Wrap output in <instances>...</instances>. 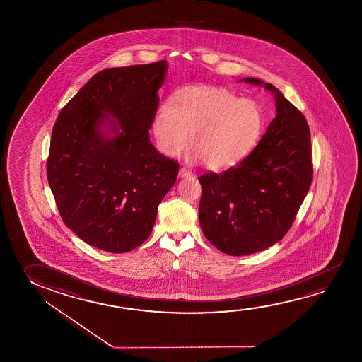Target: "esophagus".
Masks as SVG:
<instances>
[{
  "label": "esophagus",
  "instance_id": "obj_1",
  "mask_svg": "<svg viewBox=\"0 0 362 362\" xmlns=\"http://www.w3.org/2000/svg\"><path fill=\"white\" fill-rule=\"evenodd\" d=\"M179 177H182V178H189V177H192V172H190L189 169H187V168H180Z\"/></svg>",
  "mask_w": 362,
  "mask_h": 362
}]
</instances>
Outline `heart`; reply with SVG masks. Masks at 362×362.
Wrapping results in <instances>:
<instances>
[{"instance_id": "obj_1", "label": "heart", "mask_w": 362, "mask_h": 362, "mask_svg": "<svg viewBox=\"0 0 362 362\" xmlns=\"http://www.w3.org/2000/svg\"><path fill=\"white\" fill-rule=\"evenodd\" d=\"M264 113L230 90L198 86L180 89L155 113L153 131L164 154L179 156L189 146L206 165L226 169L249 154L264 130Z\"/></svg>"}]
</instances>
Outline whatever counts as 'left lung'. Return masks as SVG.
Wrapping results in <instances>:
<instances>
[{
  "label": "left lung",
  "instance_id": "1",
  "mask_svg": "<svg viewBox=\"0 0 362 362\" xmlns=\"http://www.w3.org/2000/svg\"><path fill=\"white\" fill-rule=\"evenodd\" d=\"M243 82L264 84L273 93L276 116L238 165L198 178L202 231L231 256L259 252L284 238L313 175L310 131L303 113L273 84L256 78Z\"/></svg>",
  "mask_w": 362,
  "mask_h": 362
}]
</instances>
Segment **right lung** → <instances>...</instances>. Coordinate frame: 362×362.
<instances>
[{"label":"right lung","instance_id":"1","mask_svg":"<svg viewBox=\"0 0 362 362\" xmlns=\"http://www.w3.org/2000/svg\"><path fill=\"white\" fill-rule=\"evenodd\" d=\"M166 69L160 60L101 71L54 124L50 189L63 222L97 249L122 254L140 246L178 177V161L161 155L148 137Z\"/></svg>","mask_w":362,"mask_h":362}]
</instances>
